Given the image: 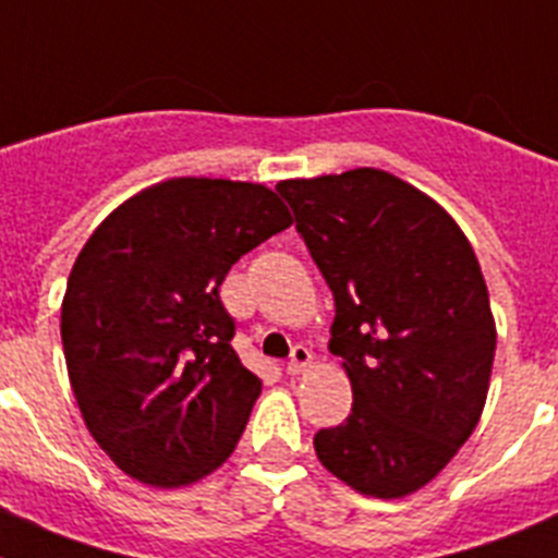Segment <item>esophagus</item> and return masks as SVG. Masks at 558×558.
<instances>
[{
	"mask_svg": "<svg viewBox=\"0 0 558 558\" xmlns=\"http://www.w3.org/2000/svg\"><path fill=\"white\" fill-rule=\"evenodd\" d=\"M310 360H313V352H310L307 347H302V343H295L293 352H290V360H288V374L304 372V368L310 366Z\"/></svg>",
	"mask_w": 558,
	"mask_h": 558,
	"instance_id": "obj_1",
	"label": "esophagus"
}]
</instances>
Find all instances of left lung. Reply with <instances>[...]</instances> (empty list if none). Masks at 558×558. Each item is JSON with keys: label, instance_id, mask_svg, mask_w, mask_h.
I'll return each instance as SVG.
<instances>
[{"label": "left lung", "instance_id": "8db88e82", "mask_svg": "<svg viewBox=\"0 0 558 558\" xmlns=\"http://www.w3.org/2000/svg\"><path fill=\"white\" fill-rule=\"evenodd\" d=\"M276 192L332 290L329 352L352 379V413L315 433V456L363 495H411L472 436L489 391L497 335L475 251L436 201L374 167Z\"/></svg>", "mask_w": 558, "mask_h": 558}]
</instances>
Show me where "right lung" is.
I'll return each instance as SVG.
<instances>
[{
	"mask_svg": "<svg viewBox=\"0 0 558 558\" xmlns=\"http://www.w3.org/2000/svg\"><path fill=\"white\" fill-rule=\"evenodd\" d=\"M290 223L263 184L170 179L88 236L63 295V354L88 433L125 475L172 489L234 452L263 383L231 347L220 284Z\"/></svg>",
	"mask_w": 558,
	"mask_h": 558,
	"instance_id": "add662e5",
	"label": "right lung"
}]
</instances>
